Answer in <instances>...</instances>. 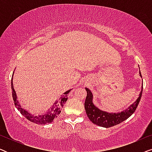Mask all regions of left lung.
Masks as SVG:
<instances>
[{
    "label": "left lung",
    "instance_id": "8db88e82",
    "mask_svg": "<svg viewBox=\"0 0 152 152\" xmlns=\"http://www.w3.org/2000/svg\"><path fill=\"white\" fill-rule=\"evenodd\" d=\"M140 75H141L140 71L139 72ZM87 91V95L86 100L84 102V107L86 110L87 116L90 119L93 123L97 125L102 126V127L109 128L111 126L117 125V124L121 123L127 118L130 117L136 111L137 107H138L139 102H140L141 96L142 93V86L138 98L136 99L134 104H132L128 109L124 111L120 112V113H108V112L102 111L98 109L93 102V94L90 89L85 88Z\"/></svg>",
    "mask_w": 152,
    "mask_h": 152
}]
</instances>
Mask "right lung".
I'll use <instances>...</instances> for the list:
<instances>
[{
  "label": "right lung",
  "mask_w": 152,
  "mask_h": 152,
  "mask_svg": "<svg viewBox=\"0 0 152 152\" xmlns=\"http://www.w3.org/2000/svg\"><path fill=\"white\" fill-rule=\"evenodd\" d=\"M14 74V72H13ZM12 78H13V75H12ZM12 78V97H13L14 104H15L16 107L17 109L20 111V113L26 118L28 120H30L32 122H34L35 124H45L48 123H51L54 120L57 119L58 115L61 113V111L62 108L64 107V104L67 101L68 97L67 95L68 93L70 92V90H68L66 92L64 93V95L62 96L61 98H59V101H57L54 104L53 107L50 108V109L48 110V112L46 113L43 114V115H38L36 114H32L28 112L26 110H25L21 107L20 104L18 103V101L17 100V97H16V94L15 92V90L13 86V79Z\"/></svg>",
  "instance_id": "add662e5"
}]
</instances>
